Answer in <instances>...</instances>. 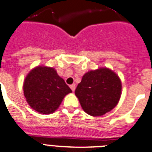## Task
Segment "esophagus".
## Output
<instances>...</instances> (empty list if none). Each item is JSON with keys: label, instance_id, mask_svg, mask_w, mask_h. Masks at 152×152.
Returning <instances> with one entry per match:
<instances>
[{"label": "esophagus", "instance_id": "34e87169", "mask_svg": "<svg viewBox=\"0 0 152 152\" xmlns=\"http://www.w3.org/2000/svg\"><path fill=\"white\" fill-rule=\"evenodd\" d=\"M69 87H70V88L72 89V91H74L75 89H76V85L75 84L70 85V86H69Z\"/></svg>", "mask_w": 152, "mask_h": 152}]
</instances>
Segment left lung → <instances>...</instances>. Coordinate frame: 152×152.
Listing matches in <instances>:
<instances>
[{
    "mask_svg": "<svg viewBox=\"0 0 152 152\" xmlns=\"http://www.w3.org/2000/svg\"><path fill=\"white\" fill-rule=\"evenodd\" d=\"M122 84L119 76L108 68L85 73L75 91L82 107L93 117L102 116L117 106Z\"/></svg>",
    "mask_w": 152,
    "mask_h": 152,
    "instance_id": "obj_1",
    "label": "left lung"
}]
</instances>
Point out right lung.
<instances>
[{"instance_id":"right-lung-1","label":"right lung","mask_w":152,"mask_h":152,"mask_svg":"<svg viewBox=\"0 0 152 152\" xmlns=\"http://www.w3.org/2000/svg\"><path fill=\"white\" fill-rule=\"evenodd\" d=\"M23 91L32 109L39 113L50 114L59 107L64 97L72 90L54 68L39 66L26 76Z\"/></svg>"}]
</instances>
